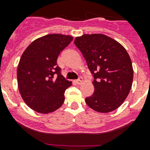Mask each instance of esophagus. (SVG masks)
<instances>
[{"label": "esophagus", "instance_id": "esophagus-1", "mask_svg": "<svg viewBox=\"0 0 150 150\" xmlns=\"http://www.w3.org/2000/svg\"><path fill=\"white\" fill-rule=\"evenodd\" d=\"M83 77H82L81 76H79V79H76V84H78V85H79V84H81L82 83H83Z\"/></svg>", "mask_w": 150, "mask_h": 150}]
</instances>
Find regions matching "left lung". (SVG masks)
<instances>
[{"label": "left lung", "mask_w": 150, "mask_h": 150, "mask_svg": "<svg viewBox=\"0 0 150 150\" xmlns=\"http://www.w3.org/2000/svg\"><path fill=\"white\" fill-rule=\"evenodd\" d=\"M74 44L93 75L95 92L86 98L87 105L100 112L117 109L128 96L133 81L132 61L125 49L101 34H84L76 38Z\"/></svg>", "instance_id": "obj_1"}]
</instances>
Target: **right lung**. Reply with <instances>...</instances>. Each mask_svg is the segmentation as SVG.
<instances>
[{
  "mask_svg": "<svg viewBox=\"0 0 150 150\" xmlns=\"http://www.w3.org/2000/svg\"><path fill=\"white\" fill-rule=\"evenodd\" d=\"M72 40L71 36L48 34L35 40L22 54L17 69L18 89L34 110L49 113L63 104L65 90L72 83L62 75L57 59Z\"/></svg>",
  "mask_w": 150,
  "mask_h": 150,
  "instance_id": "add662e5",
  "label": "right lung"
}]
</instances>
